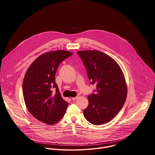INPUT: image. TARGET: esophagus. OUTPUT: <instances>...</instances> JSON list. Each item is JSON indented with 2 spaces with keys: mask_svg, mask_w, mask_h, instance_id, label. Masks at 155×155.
<instances>
[{
  "mask_svg": "<svg viewBox=\"0 0 155 155\" xmlns=\"http://www.w3.org/2000/svg\"><path fill=\"white\" fill-rule=\"evenodd\" d=\"M78 98H79V96H77L76 97H73V98H71V99L73 100V101H75V100H76Z\"/></svg>",
  "mask_w": 155,
  "mask_h": 155,
  "instance_id": "34e87169",
  "label": "esophagus"
}]
</instances>
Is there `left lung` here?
I'll return each mask as SVG.
<instances>
[{"mask_svg":"<svg viewBox=\"0 0 155 155\" xmlns=\"http://www.w3.org/2000/svg\"><path fill=\"white\" fill-rule=\"evenodd\" d=\"M86 67L89 79L97 84V93L88 96L84 110L85 118L94 125L108 123L123 108L127 98L124 73L112 57L98 50L78 51Z\"/></svg>","mask_w":155,"mask_h":155,"instance_id":"8db88e82","label":"left lung"}]
</instances>
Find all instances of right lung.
<instances>
[{
    "label": "right lung",
    "mask_w": 155,
    "mask_h": 155,
    "mask_svg": "<svg viewBox=\"0 0 155 155\" xmlns=\"http://www.w3.org/2000/svg\"><path fill=\"white\" fill-rule=\"evenodd\" d=\"M73 54L65 50H55L37 57L25 73L22 91L28 111L42 123L53 125L64 116L68 107L55 82V74L60 63ZM56 88V94L52 89Z\"/></svg>",
    "instance_id": "1"
}]
</instances>
